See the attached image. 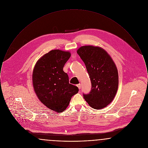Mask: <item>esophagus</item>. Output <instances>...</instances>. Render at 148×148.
I'll return each instance as SVG.
<instances>
[{
	"instance_id": "1",
	"label": "esophagus",
	"mask_w": 148,
	"mask_h": 148,
	"mask_svg": "<svg viewBox=\"0 0 148 148\" xmlns=\"http://www.w3.org/2000/svg\"><path fill=\"white\" fill-rule=\"evenodd\" d=\"M77 86L78 88L79 89H80V88H81V84H79L77 85Z\"/></svg>"
}]
</instances>
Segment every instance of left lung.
<instances>
[{
    "mask_svg": "<svg viewBox=\"0 0 148 148\" xmlns=\"http://www.w3.org/2000/svg\"><path fill=\"white\" fill-rule=\"evenodd\" d=\"M77 53L85 64L92 85L91 92L84 95V97L93 109H103L114 100L117 91L116 66L109 53L100 47L84 46L78 49Z\"/></svg>",
    "mask_w": 148,
    "mask_h": 148,
    "instance_id": "left-lung-1",
    "label": "left lung"
}]
</instances>
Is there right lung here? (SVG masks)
I'll return each instance as SVG.
<instances>
[{
  "instance_id": "right-lung-1",
  "label": "right lung",
  "mask_w": 148,
  "mask_h": 148,
  "mask_svg": "<svg viewBox=\"0 0 148 148\" xmlns=\"http://www.w3.org/2000/svg\"><path fill=\"white\" fill-rule=\"evenodd\" d=\"M70 57L69 51L52 50L39 58L33 71L32 83L37 97L57 112L64 111L78 92L77 86L69 84V76L63 70Z\"/></svg>"
}]
</instances>
